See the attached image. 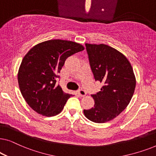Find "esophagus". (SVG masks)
<instances>
[{
	"mask_svg": "<svg viewBox=\"0 0 156 156\" xmlns=\"http://www.w3.org/2000/svg\"><path fill=\"white\" fill-rule=\"evenodd\" d=\"M77 94L80 97H84V96H86V94H87L86 91H85L84 90H83V89H80V90L77 91Z\"/></svg>",
	"mask_w": 156,
	"mask_h": 156,
	"instance_id": "34e87169",
	"label": "esophagus"
}]
</instances>
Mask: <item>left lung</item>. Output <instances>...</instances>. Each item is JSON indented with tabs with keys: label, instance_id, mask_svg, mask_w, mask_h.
<instances>
[{
	"label": "left lung",
	"instance_id": "8db88e82",
	"mask_svg": "<svg viewBox=\"0 0 156 156\" xmlns=\"http://www.w3.org/2000/svg\"><path fill=\"white\" fill-rule=\"evenodd\" d=\"M96 81L104 86L91 95L94 106L84 110L85 116L95 123L109 121L121 114L131 101L136 88V76L126 57L104 44H85Z\"/></svg>",
	"mask_w": 156,
	"mask_h": 156
}]
</instances>
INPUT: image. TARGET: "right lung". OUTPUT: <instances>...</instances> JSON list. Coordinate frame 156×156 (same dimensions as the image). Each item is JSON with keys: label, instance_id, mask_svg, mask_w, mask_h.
<instances>
[{"label": "right lung", "instance_id": "obj_1", "mask_svg": "<svg viewBox=\"0 0 156 156\" xmlns=\"http://www.w3.org/2000/svg\"><path fill=\"white\" fill-rule=\"evenodd\" d=\"M84 50L77 42L50 40L36 44L23 57L18 73L20 92L32 109L44 116H54L62 111L73 96L56 85L66 59Z\"/></svg>", "mask_w": 156, "mask_h": 156}]
</instances>
